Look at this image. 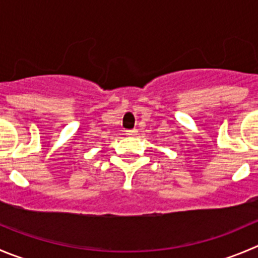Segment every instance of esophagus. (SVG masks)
<instances>
[{
  "mask_svg": "<svg viewBox=\"0 0 258 258\" xmlns=\"http://www.w3.org/2000/svg\"><path fill=\"white\" fill-rule=\"evenodd\" d=\"M126 134L131 137L137 136V134H138V131H137V129H131V131H126Z\"/></svg>",
  "mask_w": 258,
  "mask_h": 258,
  "instance_id": "esophagus-1",
  "label": "esophagus"
}]
</instances>
